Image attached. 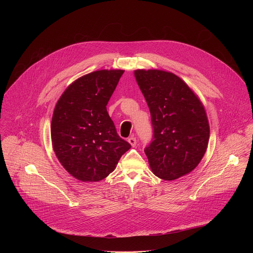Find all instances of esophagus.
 Here are the masks:
<instances>
[{"instance_id": "34e87169", "label": "esophagus", "mask_w": 253, "mask_h": 253, "mask_svg": "<svg viewBox=\"0 0 253 253\" xmlns=\"http://www.w3.org/2000/svg\"><path fill=\"white\" fill-rule=\"evenodd\" d=\"M128 142H129V144H130V145H131L132 147H135L136 144H137V141H136V138H135V137H130V138H128Z\"/></svg>"}]
</instances>
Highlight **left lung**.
<instances>
[{"mask_svg":"<svg viewBox=\"0 0 253 253\" xmlns=\"http://www.w3.org/2000/svg\"><path fill=\"white\" fill-rule=\"evenodd\" d=\"M134 76L151 114L153 141L144 151L152 172L168 181L189 174L203 158L209 140L202 102L171 72L138 69Z\"/></svg>","mask_w":253,"mask_h":253,"instance_id":"left-lung-1","label":"left lung"}]
</instances>
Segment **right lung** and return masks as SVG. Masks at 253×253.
<instances>
[{"mask_svg":"<svg viewBox=\"0 0 253 253\" xmlns=\"http://www.w3.org/2000/svg\"><path fill=\"white\" fill-rule=\"evenodd\" d=\"M124 70H98L70 84L52 117L53 150L62 166L83 182H98L114 171L131 145L119 137L107 112Z\"/></svg>","mask_w":253,"mask_h":253,"instance_id":"add662e5","label":"right lung"}]
</instances>
